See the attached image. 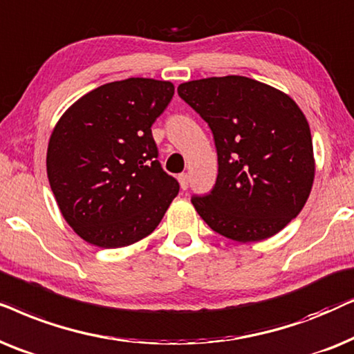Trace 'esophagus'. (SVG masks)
Here are the masks:
<instances>
[{
  "label": "esophagus",
  "mask_w": 354,
  "mask_h": 354,
  "mask_svg": "<svg viewBox=\"0 0 354 354\" xmlns=\"http://www.w3.org/2000/svg\"><path fill=\"white\" fill-rule=\"evenodd\" d=\"M178 181H180V186L183 191L187 189V186H189V176H187L186 173H181L180 176H178Z\"/></svg>",
  "instance_id": "34e87169"
}]
</instances>
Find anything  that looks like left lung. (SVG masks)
Instances as JSON below:
<instances>
[{"label":"left lung","instance_id":"left-lung-1","mask_svg":"<svg viewBox=\"0 0 354 354\" xmlns=\"http://www.w3.org/2000/svg\"><path fill=\"white\" fill-rule=\"evenodd\" d=\"M178 93L214 134L218 174L192 205L221 236L262 241L303 210L314 183L304 113L293 98L244 75L185 82Z\"/></svg>","mask_w":354,"mask_h":354}]
</instances>
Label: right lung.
Returning a JSON list of instances; mask_svg holds the SVG:
<instances>
[{"mask_svg": "<svg viewBox=\"0 0 354 354\" xmlns=\"http://www.w3.org/2000/svg\"><path fill=\"white\" fill-rule=\"evenodd\" d=\"M173 93L168 81L129 77L93 88L56 122L46 173L61 214L84 241L105 249L138 243L180 192L152 138Z\"/></svg>", "mask_w": 354, "mask_h": 354, "instance_id": "obj_1", "label": "right lung"}]
</instances>
